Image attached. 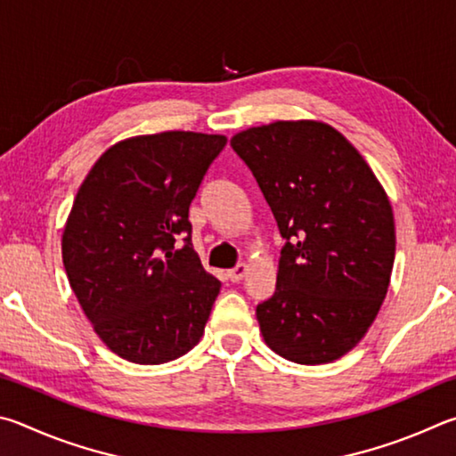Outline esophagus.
Here are the masks:
<instances>
[{
    "label": "esophagus",
    "mask_w": 456,
    "mask_h": 456,
    "mask_svg": "<svg viewBox=\"0 0 456 456\" xmlns=\"http://www.w3.org/2000/svg\"><path fill=\"white\" fill-rule=\"evenodd\" d=\"M246 273H248V266L246 265H238V266H234L232 270H228V278L232 282H240L242 278L246 276Z\"/></svg>",
    "instance_id": "esophagus-1"
}]
</instances>
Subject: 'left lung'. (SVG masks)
Instances as JSON below:
<instances>
[{"label":"left lung","mask_w":456,"mask_h":456,"mask_svg":"<svg viewBox=\"0 0 456 456\" xmlns=\"http://www.w3.org/2000/svg\"><path fill=\"white\" fill-rule=\"evenodd\" d=\"M230 146L286 240L276 292L256 306L262 337L286 361H337L362 340L387 297L396 246L387 191L329 124L250 127Z\"/></svg>","instance_id":"8db88e82"}]
</instances>
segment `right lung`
<instances>
[{"instance_id":"right-lung-1","label":"right lung","mask_w":456,"mask_h":456,"mask_svg":"<svg viewBox=\"0 0 456 456\" xmlns=\"http://www.w3.org/2000/svg\"><path fill=\"white\" fill-rule=\"evenodd\" d=\"M226 138L135 135L103 151L63 228L71 290L111 353L164 364L194 348L220 281L191 246L190 204Z\"/></svg>"}]
</instances>
